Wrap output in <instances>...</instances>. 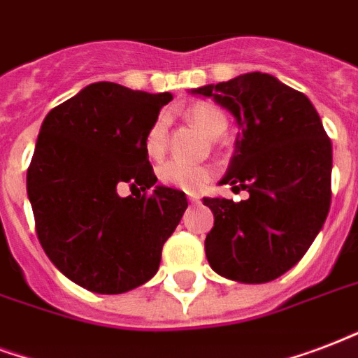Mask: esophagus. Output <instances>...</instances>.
<instances>
[{
    "label": "esophagus",
    "mask_w": 358,
    "mask_h": 358,
    "mask_svg": "<svg viewBox=\"0 0 358 358\" xmlns=\"http://www.w3.org/2000/svg\"><path fill=\"white\" fill-rule=\"evenodd\" d=\"M190 203H198V196H189Z\"/></svg>",
    "instance_id": "obj_1"
}]
</instances>
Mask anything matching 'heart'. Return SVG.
Returning <instances> with one entry per match:
<instances>
[{
    "label": "heart",
    "mask_w": 358,
    "mask_h": 358,
    "mask_svg": "<svg viewBox=\"0 0 358 358\" xmlns=\"http://www.w3.org/2000/svg\"><path fill=\"white\" fill-rule=\"evenodd\" d=\"M189 118L211 139L227 130L224 113L211 103L194 106L189 111ZM145 150L155 160L164 155V150H166V122H164V118H158L157 122L150 126L149 134L145 138ZM158 179L162 185L171 187V189L185 190V192H200L213 179V169L209 166H194V164H185L179 162V160H169L158 169Z\"/></svg>",
    "instance_id": "obj_1"
}]
</instances>
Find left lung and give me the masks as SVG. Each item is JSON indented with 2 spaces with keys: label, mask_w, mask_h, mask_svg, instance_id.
<instances>
[{
  "label": "left lung",
  "mask_w": 358,
  "mask_h": 358,
  "mask_svg": "<svg viewBox=\"0 0 358 358\" xmlns=\"http://www.w3.org/2000/svg\"><path fill=\"white\" fill-rule=\"evenodd\" d=\"M190 94L211 98L240 126L220 185L241 201L203 198L215 224L206 257L219 275L268 283L289 271L315 240L330 209L332 143L308 96L252 71Z\"/></svg>",
  "instance_id": "left-lung-1"
}]
</instances>
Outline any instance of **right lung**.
<instances>
[{
  "label": "right lung",
  "instance_id": "obj_1",
  "mask_svg": "<svg viewBox=\"0 0 358 358\" xmlns=\"http://www.w3.org/2000/svg\"><path fill=\"white\" fill-rule=\"evenodd\" d=\"M171 94L94 83L43 120L28 198L43 251L87 291L120 294L158 271L187 196L157 185L145 138ZM150 196H122L120 186Z\"/></svg>",
  "mask_w": 358,
  "mask_h": 358
}]
</instances>
